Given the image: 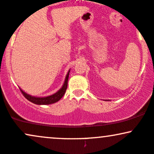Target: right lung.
<instances>
[{"label":"right lung","instance_id":"right-lung-1","mask_svg":"<svg viewBox=\"0 0 154 154\" xmlns=\"http://www.w3.org/2000/svg\"><path fill=\"white\" fill-rule=\"evenodd\" d=\"M69 72H68V74L66 75V79H65L64 83H63L62 88L59 90L57 93H54V95H51L50 96L47 97H43V98H39V97H34L31 96V95L26 94V93H24L22 90L20 89L21 92L22 93L23 95L28 100L32 102V103L35 104H38V105H48V104H51L54 103L56 102L59 101L63 97V95H64L65 92L66 91L67 88V84H68V79H69Z\"/></svg>","mask_w":154,"mask_h":154}]
</instances>
